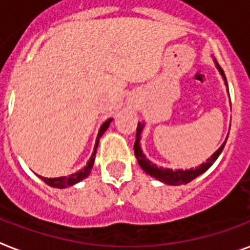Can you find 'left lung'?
I'll use <instances>...</instances> for the list:
<instances>
[{
    "label": "left lung",
    "instance_id": "left-lung-1",
    "mask_svg": "<svg viewBox=\"0 0 250 250\" xmlns=\"http://www.w3.org/2000/svg\"><path fill=\"white\" fill-rule=\"evenodd\" d=\"M216 66H217L218 72L224 78V81H225V85L228 86L227 83V77H225V74H224V70H222L220 65L216 62ZM144 129V123H138L137 125V133H136V143H134V154H136V158H137L138 164H140V167H143V170L149 176H152V177L157 178L158 181H161L164 184H167V185H183V184H188L193 181L194 178L198 177L200 174H202L204 172H207L209 167H212L213 163L216 161L218 158V156L221 154L222 149L225 146V143H227V140L224 141L221 146L218 147L216 152L213 153L210 158H208L207 163L201 164L200 167H190V169H187V170H183V169H177V170H173V169H167V167H157L156 164L150 163L149 160L146 158V156L143 153V149L140 146V140H141V133H143Z\"/></svg>",
    "mask_w": 250,
    "mask_h": 250
}]
</instances>
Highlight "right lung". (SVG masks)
Wrapping results in <instances>:
<instances>
[{"instance_id":"1","label":"right lung","mask_w":250,"mask_h":250,"mask_svg":"<svg viewBox=\"0 0 250 250\" xmlns=\"http://www.w3.org/2000/svg\"><path fill=\"white\" fill-rule=\"evenodd\" d=\"M112 123V118L110 120H107L105 123L101 125L100 127V130H98V134H97V138H96V145H94V149H93V153H92V157L90 160L87 161V164L85 167L81 169V170H78V172L73 173L70 176H63V177H57V178H48V177H41L40 178L42 180L43 183L48 184L49 187H53V188H58V189H62V188H67V187H72L74 184L80 183V181H83V178H86L89 174H90V170H92L93 167V164H94V158H96V152H97V146H98V143H100V138L103 136L105 130H106L109 125Z\"/></svg>"}]
</instances>
